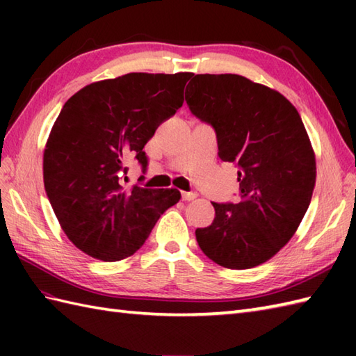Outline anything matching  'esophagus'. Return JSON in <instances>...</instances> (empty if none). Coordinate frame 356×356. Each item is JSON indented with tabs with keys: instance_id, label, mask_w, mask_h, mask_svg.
<instances>
[{
	"instance_id": "1",
	"label": "esophagus",
	"mask_w": 356,
	"mask_h": 356,
	"mask_svg": "<svg viewBox=\"0 0 356 356\" xmlns=\"http://www.w3.org/2000/svg\"><path fill=\"white\" fill-rule=\"evenodd\" d=\"M195 197H197V194H195V193H182V200L184 202H191Z\"/></svg>"
}]
</instances>
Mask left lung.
I'll use <instances>...</instances> for the list:
<instances>
[{"mask_svg":"<svg viewBox=\"0 0 356 356\" xmlns=\"http://www.w3.org/2000/svg\"><path fill=\"white\" fill-rule=\"evenodd\" d=\"M185 99L213 125L218 157L240 168V200L213 203L197 243L223 268L259 266L292 238L312 199L316 163L303 120L282 93L240 74H195Z\"/></svg>","mask_w":356,"mask_h":356,"instance_id":"left-lung-1","label":"left lung"}]
</instances>
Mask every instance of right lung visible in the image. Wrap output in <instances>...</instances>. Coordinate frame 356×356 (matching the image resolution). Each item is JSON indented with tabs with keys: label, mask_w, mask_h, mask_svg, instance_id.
I'll use <instances>...</instances> for the list:
<instances>
[{
	"label": "right lung",
	"mask_w": 356,
	"mask_h": 356,
	"mask_svg": "<svg viewBox=\"0 0 356 356\" xmlns=\"http://www.w3.org/2000/svg\"><path fill=\"white\" fill-rule=\"evenodd\" d=\"M193 73H128L74 93L51 127L42 157L44 186L65 236L102 261L133 255L166 209L174 188L124 186L130 157L147 168L143 147L184 104Z\"/></svg>",
	"instance_id": "right-lung-1"
}]
</instances>
